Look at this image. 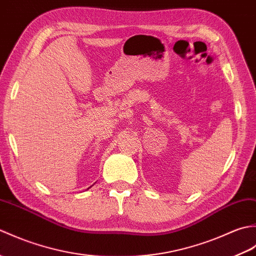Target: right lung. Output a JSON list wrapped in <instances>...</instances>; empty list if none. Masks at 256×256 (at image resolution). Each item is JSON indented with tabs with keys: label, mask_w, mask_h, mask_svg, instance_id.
I'll list each match as a JSON object with an SVG mask.
<instances>
[{
	"label": "right lung",
	"mask_w": 256,
	"mask_h": 256,
	"mask_svg": "<svg viewBox=\"0 0 256 256\" xmlns=\"http://www.w3.org/2000/svg\"><path fill=\"white\" fill-rule=\"evenodd\" d=\"M89 188H90V187H89ZM89 188H88V189H89Z\"/></svg>",
	"instance_id": "add662e5"
}]
</instances>
